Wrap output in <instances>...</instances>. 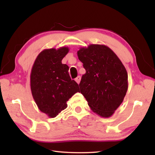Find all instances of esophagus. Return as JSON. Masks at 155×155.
I'll list each match as a JSON object with an SVG mask.
<instances>
[{
	"mask_svg": "<svg viewBox=\"0 0 155 155\" xmlns=\"http://www.w3.org/2000/svg\"><path fill=\"white\" fill-rule=\"evenodd\" d=\"M81 76H78V77L75 78V81H76V82H77L78 84H79L80 83V81H81Z\"/></svg>",
	"mask_w": 155,
	"mask_h": 155,
	"instance_id": "34e87169",
	"label": "esophagus"
}]
</instances>
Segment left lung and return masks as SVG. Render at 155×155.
<instances>
[{"mask_svg":"<svg viewBox=\"0 0 155 155\" xmlns=\"http://www.w3.org/2000/svg\"><path fill=\"white\" fill-rule=\"evenodd\" d=\"M86 73L82 76L81 93L94 113L111 117L128 90V74L117 54L103 45H89L77 51Z\"/></svg>","mask_w":155,"mask_h":155,"instance_id":"obj_1","label":"left lung"}]
</instances>
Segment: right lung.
<instances>
[{
    "label": "right lung",
    "mask_w": 155,
    "mask_h": 155,
    "mask_svg": "<svg viewBox=\"0 0 155 155\" xmlns=\"http://www.w3.org/2000/svg\"><path fill=\"white\" fill-rule=\"evenodd\" d=\"M69 51L67 47L45 49L37 56L31 73V89L38 108L54 118L67 107V102L79 87L68 74L62 60Z\"/></svg>",
    "instance_id": "obj_1"
}]
</instances>
